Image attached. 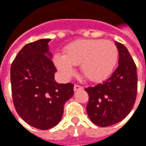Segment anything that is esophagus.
Segmentation results:
<instances>
[{"label": "esophagus", "instance_id": "obj_1", "mask_svg": "<svg viewBox=\"0 0 146 146\" xmlns=\"http://www.w3.org/2000/svg\"><path fill=\"white\" fill-rule=\"evenodd\" d=\"M84 88L80 86V85H78V84H75L74 86V91H78V90H82Z\"/></svg>", "mask_w": 146, "mask_h": 146}]
</instances>
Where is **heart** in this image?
Instances as JSON below:
<instances>
[{
  "label": "heart",
  "mask_w": 146,
  "mask_h": 146,
  "mask_svg": "<svg viewBox=\"0 0 146 146\" xmlns=\"http://www.w3.org/2000/svg\"><path fill=\"white\" fill-rule=\"evenodd\" d=\"M118 60V49L110 40H80L68 44L64 55L56 54L54 64L62 75L69 77L74 66L80 65L82 75L88 80L100 82L108 78Z\"/></svg>",
  "instance_id": "heart-1"
}]
</instances>
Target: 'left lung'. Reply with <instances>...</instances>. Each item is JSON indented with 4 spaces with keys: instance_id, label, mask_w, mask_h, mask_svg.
Segmentation results:
<instances>
[{
    "instance_id": "left-lung-1",
    "label": "left lung",
    "mask_w": 146,
    "mask_h": 146,
    "mask_svg": "<svg viewBox=\"0 0 146 146\" xmlns=\"http://www.w3.org/2000/svg\"><path fill=\"white\" fill-rule=\"evenodd\" d=\"M119 50V66L102 84L85 88L89 96L87 113L91 121L108 127L123 120L130 113L137 93V66L127 48L115 42Z\"/></svg>"
}]
</instances>
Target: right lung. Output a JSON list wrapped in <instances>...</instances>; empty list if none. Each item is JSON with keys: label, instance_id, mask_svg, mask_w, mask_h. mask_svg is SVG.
Listing matches in <instances>:
<instances>
[{"label": "right lung", "instance_id": "obj_1", "mask_svg": "<svg viewBox=\"0 0 146 146\" xmlns=\"http://www.w3.org/2000/svg\"><path fill=\"white\" fill-rule=\"evenodd\" d=\"M50 39L26 44L12 62L10 81L14 107L29 125L47 130L58 123L74 94L73 84H58L48 50Z\"/></svg>", "mask_w": 146, "mask_h": 146}]
</instances>
